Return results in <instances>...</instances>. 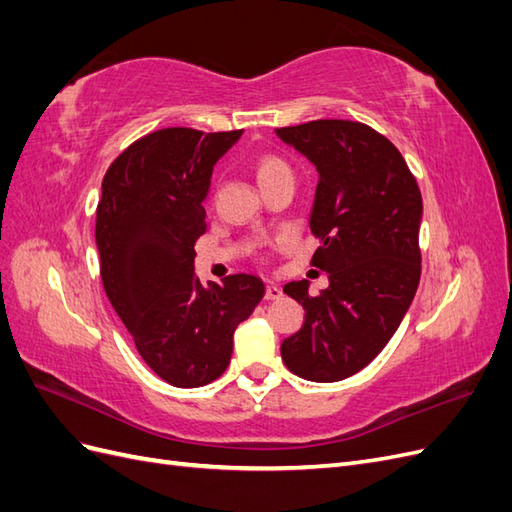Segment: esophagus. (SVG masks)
Listing matches in <instances>:
<instances>
[{
  "label": "esophagus",
  "instance_id": "obj_1",
  "mask_svg": "<svg viewBox=\"0 0 512 512\" xmlns=\"http://www.w3.org/2000/svg\"><path fill=\"white\" fill-rule=\"evenodd\" d=\"M265 299H267V301H277V299H282V290L277 288L275 284H269V286H267V292H265Z\"/></svg>",
  "mask_w": 512,
  "mask_h": 512
}]
</instances>
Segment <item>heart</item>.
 <instances>
[{
  "label": "heart",
  "mask_w": 512,
  "mask_h": 512,
  "mask_svg": "<svg viewBox=\"0 0 512 512\" xmlns=\"http://www.w3.org/2000/svg\"><path fill=\"white\" fill-rule=\"evenodd\" d=\"M290 168L288 164L280 158V156H273V153H267V156H260L256 160V177H258V183H267L275 177L280 175H288Z\"/></svg>",
  "instance_id": "1"
}]
</instances>
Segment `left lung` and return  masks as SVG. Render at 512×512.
<instances>
[{
	"mask_svg": "<svg viewBox=\"0 0 512 512\" xmlns=\"http://www.w3.org/2000/svg\"><path fill=\"white\" fill-rule=\"evenodd\" d=\"M275 134L318 170L312 265L329 273L316 297L307 280L284 286L305 322L282 342V359L299 378L337 382L374 361L408 312L421 280L423 198L404 156L365 123L318 119Z\"/></svg>",
	"mask_w": 512,
	"mask_h": 512,
	"instance_id": "obj_1",
	"label": "left lung"
}]
</instances>
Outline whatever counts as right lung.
<instances>
[{"mask_svg": "<svg viewBox=\"0 0 512 512\" xmlns=\"http://www.w3.org/2000/svg\"><path fill=\"white\" fill-rule=\"evenodd\" d=\"M241 132H151L123 151L102 181L96 243L106 297L143 361L179 389L224 374L235 329L265 297L256 275H228L209 286L194 275L213 166Z\"/></svg>", "mask_w": 512, "mask_h": 512, "instance_id": "1", "label": "right lung"}]
</instances>
